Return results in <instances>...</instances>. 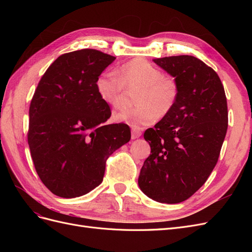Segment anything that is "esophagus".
<instances>
[{
	"label": "esophagus",
	"mask_w": 252,
	"mask_h": 252,
	"mask_svg": "<svg viewBox=\"0 0 252 252\" xmlns=\"http://www.w3.org/2000/svg\"><path fill=\"white\" fill-rule=\"evenodd\" d=\"M141 135H142V132H141L140 129H135V128H133L132 130H131V139H132V140H135V139L140 138Z\"/></svg>",
	"instance_id": "esophagus-1"
}]
</instances>
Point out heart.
Returning a JSON list of instances; mask_svg holds the SVG:
<instances>
[{
  "label": "heart",
  "instance_id": "heart-1",
  "mask_svg": "<svg viewBox=\"0 0 252 252\" xmlns=\"http://www.w3.org/2000/svg\"><path fill=\"white\" fill-rule=\"evenodd\" d=\"M139 85L140 90L134 107H122L113 113V121L132 128L149 126L159 116H165L174 107L178 98V84L171 77L146 60L136 59L121 65L118 69L104 71L96 80V91L102 101L119 107L125 86Z\"/></svg>",
  "mask_w": 252,
  "mask_h": 252
}]
</instances>
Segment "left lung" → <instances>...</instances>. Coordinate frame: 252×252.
I'll use <instances>...</instances> for the list:
<instances>
[{
  "instance_id": "1",
  "label": "left lung",
  "mask_w": 252,
  "mask_h": 252,
  "mask_svg": "<svg viewBox=\"0 0 252 252\" xmlns=\"http://www.w3.org/2000/svg\"><path fill=\"white\" fill-rule=\"evenodd\" d=\"M178 84L174 107L144 133L151 148L139 186L150 199H189L217 165L228 127L225 90L217 72L192 56L152 60Z\"/></svg>"
}]
</instances>
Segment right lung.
I'll return each instance as SVG.
<instances>
[{
  "instance_id": "1",
  "label": "right lung",
  "mask_w": 252,
  "mask_h": 252,
  "mask_svg": "<svg viewBox=\"0 0 252 252\" xmlns=\"http://www.w3.org/2000/svg\"><path fill=\"white\" fill-rule=\"evenodd\" d=\"M114 60L95 49L64 53L34 91L28 145L36 173L58 196L71 199L97 187L106 159L130 141L128 125H104L111 111L96 91L98 75Z\"/></svg>"
}]
</instances>
